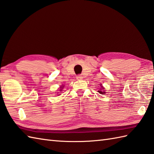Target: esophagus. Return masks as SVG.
I'll use <instances>...</instances> for the list:
<instances>
[{
    "mask_svg": "<svg viewBox=\"0 0 154 154\" xmlns=\"http://www.w3.org/2000/svg\"><path fill=\"white\" fill-rule=\"evenodd\" d=\"M76 78H77V79H78V80H81L83 79V76L81 75H77V76L76 77Z\"/></svg>",
    "mask_w": 154,
    "mask_h": 154,
    "instance_id": "obj_1",
    "label": "esophagus"
}]
</instances>
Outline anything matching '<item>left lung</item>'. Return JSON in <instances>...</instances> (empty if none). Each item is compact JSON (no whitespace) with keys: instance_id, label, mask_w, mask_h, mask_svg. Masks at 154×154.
Returning <instances> with one entry per match:
<instances>
[{"instance_id":"left-lung-1","label":"left lung","mask_w":154,"mask_h":154,"mask_svg":"<svg viewBox=\"0 0 154 154\" xmlns=\"http://www.w3.org/2000/svg\"><path fill=\"white\" fill-rule=\"evenodd\" d=\"M102 89H104L103 87L101 86V89H100V91H98V92H99L100 94H104V93H105L106 92H104V91L102 90Z\"/></svg>"}]
</instances>
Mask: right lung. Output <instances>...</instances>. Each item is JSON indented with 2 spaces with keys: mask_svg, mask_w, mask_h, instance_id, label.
Instances as JSON below:
<instances>
[{
  "mask_svg": "<svg viewBox=\"0 0 154 154\" xmlns=\"http://www.w3.org/2000/svg\"><path fill=\"white\" fill-rule=\"evenodd\" d=\"M63 86H62V87H60V92H61V91H62V89H63Z\"/></svg>",
  "mask_w": 154,
  "mask_h": 154,
  "instance_id": "add662e5",
  "label": "right lung"
}]
</instances>
